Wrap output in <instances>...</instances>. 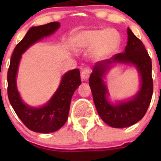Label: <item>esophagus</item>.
<instances>
[{
    "instance_id": "esophagus-1",
    "label": "esophagus",
    "mask_w": 161,
    "mask_h": 161,
    "mask_svg": "<svg viewBox=\"0 0 161 161\" xmlns=\"http://www.w3.org/2000/svg\"><path fill=\"white\" fill-rule=\"evenodd\" d=\"M89 74H90V69L88 68H84L81 73H80V76H81L82 80H88V78L89 77Z\"/></svg>"
}]
</instances>
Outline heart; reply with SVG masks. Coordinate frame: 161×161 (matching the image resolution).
I'll return each instance as SVG.
<instances>
[{
    "instance_id": "obj_1",
    "label": "heart",
    "mask_w": 161,
    "mask_h": 161,
    "mask_svg": "<svg viewBox=\"0 0 161 161\" xmlns=\"http://www.w3.org/2000/svg\"><path fill=\"white\" fill-rule=\"evenodd\" d=\"M71 46L76 50L88 49L93 47V55L102 59L115 52L120 45V36L114 29L82 31L71 38Z\"/></svg>"
}]
</instances>
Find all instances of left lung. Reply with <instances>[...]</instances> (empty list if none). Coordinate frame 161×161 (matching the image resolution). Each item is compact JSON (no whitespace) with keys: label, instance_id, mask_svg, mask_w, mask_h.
Returning <instances> with one entry per match:
<instances>
[{"label":"left lung","instance_id":"obj_1","mask_svg":"<svg viewBox=\"0 0 161 161\" xmlns=\"http://www.w3.org/2000/svg\"><path fill=\"white\" fill-rule=\"evenodd\" d=\"M128 41L123 53L116 54L109 59L97 62L94 65L89 80L97 111L101 119L109 126L123 128L136 124L141 120L150 105L153 93L152 60L140 39L127 29ZM114 63H130L137 68L142 78V85L133 98L116 105L108 101V94L103 78Z\"/></svg>","mask_w":161,"mask_h":161}]
</instances>
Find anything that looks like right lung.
I'll list each match as a JSON object with an SVG mask.
<instances>
[{
  "label": "right lung",
  "mask_w": 161,
  "mask_h": 161,
  "mask_svg": "<svg viewBox=\"0 0 161 161\" xmlns=\"http://www.w3.org/2000/svg\"><path fill=\"white\" fill-rule=\"evenodd\" d=\"M59 25V22H53L31 27L14 48L7 74L8 97L11 106L28 129L39 133L56 131L66 123L72 97L81 83L80 71L76 68L65 73L52 97L46 105L39 108L31 107L22 102L17 89V73L22 54L31 45L44 37L52 35Z\"/></svg>",
  "instance_id": "right-lung-1"
}]
</instances>
